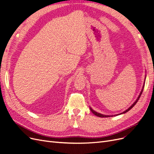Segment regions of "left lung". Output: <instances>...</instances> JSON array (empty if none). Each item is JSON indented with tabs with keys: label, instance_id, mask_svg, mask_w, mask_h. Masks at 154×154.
<instances>
[{
	"label": "left lung",
	"instance_id": "8db88e82",
	"mask_svg": "<svg viewBox=\"0 0 154 154\" xmlns=\"http://www.w3.org/2000/svg\"><path fill=\"white\" fill-rule=\"evenodd\" d=\"M144 86H145V82H144V84H143V88H142V89H141V92H140V95L138 96V98L136 99V100L134 102V103L129 108H128V109L126 110H125L124 112H122V113H119V114H117V115H114V116H118V115H121V114H123V113H126L127 112H128L129 110H130L131 109H132V108L136 105V103H137L138 102V100L140 99V96H141V94H142V93H143V88H144ZM90 110H91V111L95 115V116H98V117H113V116H106V115H103V114H101V113H98V112H96V111H94V110H93L90 107Z\"/></svg>",
	"mask_w": 154,
	"mask_h": 154
}]
</instances>
